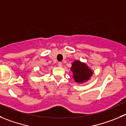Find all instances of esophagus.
I'll return each mask as SVG.
<instances>
[{"label": "esophagus", "instance_id": "1", "mask_svg": "<svg viewBox=\"0 0 126 126\" xmlns=\"http://www.w3.org/2000/svg\"><path fill=\"white\" fill-rule=\"evenodd\" d=\"M58 66L60 67H62V62H58Z\"/></svg>", "mask_w": 126, "mask_h": 126}]
</instances>
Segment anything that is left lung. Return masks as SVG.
<instances>
[{"label": "left lung", "mask_w": 126, "mask_h": 126, "mask_svg": "<svg viewBox=\"0 0 126 126\" xmlns=\"http://www.w3.org/2000/svg\"><path fill=\"white\" fill-rule=\"evenodd\" d=\"M71 70L73 72V78L77 83H82L90 79L93 71L88 67L86 64L79 61H75L72 63Z\"/></svg>", "instance_id": "8db88e82"}]
</instances>
